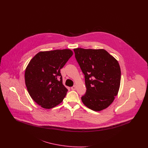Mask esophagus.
Segmentation results:
<instances>
[{
  "label": "esophagus",
  "instance_id": "esophagus-1",
  "mask_svg": "<svg viewBox=\"0 0 148 148\" xmlns=\"http://www.w3.org/2000/svg\"><path fill=\"white\" fill-rule=\"evenodd\" d=\"M71 89L73 90H75L76 89V86H75V85L73 86L72 87H71Z\"/></svg>",
  "mask_w": 148,
  "mask_h": 148
}]
</instances>
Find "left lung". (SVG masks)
<instances>
[{
  "label": "left lung",
  "mask_w": 148,
  "mask_h": 148,
  "mask_svg": "<svg viewBox=\"0 0 148 148\" xmlns=\"http://www.w3.org/2000/svg\"><path fill=\"white\" fill-rule=\"evenodd\" d=\"M75 56L84 74L86 91L82 100L92 110L105 109L117 95L121 71L118 61L104 49H74Z\"/></svg>",
  "instance_id": "left-lung-1"
}]
</instances>
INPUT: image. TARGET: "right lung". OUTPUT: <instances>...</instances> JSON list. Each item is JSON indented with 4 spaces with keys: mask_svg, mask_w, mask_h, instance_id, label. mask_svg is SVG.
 <instances>
[{
    "mask_svg": "<svg viewBox=\"0 0 148 148\" xmlns=\"http://www.w3.org/2000/svg\"><path fill=\"white\" fill-rule=\"evenodd\" d=\"M73 54L70 49L40 51L30 61L25 82L30 96L39 106L51 109L63 101L68 89L63 84L60 69Z\"/></svg>",
    "mask_w": 148,
    "mask_h": 148,
    "instance_id": "1",
    "label": "right lung"
}]
</instances>
